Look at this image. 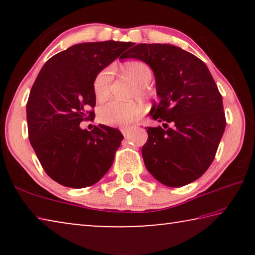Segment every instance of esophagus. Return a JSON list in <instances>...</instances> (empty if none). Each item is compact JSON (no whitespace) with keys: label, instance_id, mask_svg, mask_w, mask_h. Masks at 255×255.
<instances>
[{"label":"esophagus","instance_id":"esophagus-1","mask_svg":"<svg viewBox=\"0 0 255 255\" xmlns=\"http://www.w3.org/2000/svg\"><path fill=\"white\" fill-rule=\"evenodd\" d=\"M120 130H122L123 135L125 137H127L129 135V132H130V128H129V127H123L122 129H120Z\"/></svg>","mask_w":255,"mask_h":255}]
</instances>
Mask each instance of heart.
I'll return each mask as SVG.
<instances>
[{
  "instance_id": "1",
  "label": "heart",
  "mask_w": 255,
  "mask_h": 255,
  "mask_svg": "<svg viewBox=\"0 0 255 255\" xmlns=\"http://www.w3.org/2000/svg\"><path fill=\"white\" fill-rule=\"evenodd\" d=\"M123 70L128 77L138 85L137 91L144 93L153 79V71L147 64L141 60H131L124 65ZM112 80H114V67L108 66L98 73L93 81V90L99 100L106 99L110 93ZM144 112V107L135 102H122L111 100L103 105L99 110L100 122L110 126H127L135 122Z\"/></svg>"
}]
</instances>
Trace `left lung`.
Masks as SVG:
<instances>
[{"label":"left lung","mask_w":255,"mask_h":255,"mask_svg":"<svg viewBox=\"0 0 255 255\" xmlns=\"http://www.w3.org/2000/svg\"><path fill=\"white\" fill-rule=\"evenodd\" d=\"M132 45L122 58L143 60L153 70L159 102L149 116L166 126L146 128L145 166L162 184L182 187L214 161L226 127L222 94L206 64L189 51L169 44Z\"/></svg>","instance_id":"1"}]
</instances>
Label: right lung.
I'll list each match as a JSON object with an SVG mask.
<instances>
[{"mask_svg":"<svg viewBox=\"0 0 255 255\" xmlns=\"http://www.w3.org/2000/svg\"><path fill=\"white\" fill-rule=\"evenodd\" d=\"M131 42H83L47 60L27 102L29 139L51 179L68 188L100 181L122 144L119 129L99 125L91 131L80 124L92 119L96 106L93 81Z\"/></svg>","mask_w":255,"mask_h":255,"instance_id":"obj_1","label":"right lung"}]
</instances>
